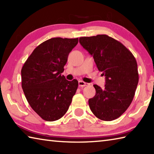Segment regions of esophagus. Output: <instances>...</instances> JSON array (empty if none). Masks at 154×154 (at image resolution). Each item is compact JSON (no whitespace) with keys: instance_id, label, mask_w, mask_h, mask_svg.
<instances>
[{"instance_id":"1","label":"esophagus","mask_w":154,"mask_h":154,"mask_svg":"<svg viewBox=\"0 0 154 154\" xmlns=\"http://www.w3.org/2000/svg\"><path fill=\"white\" fill-rule=\"evenodd\" d=\"M88 83H87V82H85L84 81H82V80H80V81H79V87H85V86H88Z\"/></svg>"}]
</instances>
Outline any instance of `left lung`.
Masks as SVG:
<instances>
[{"label":"left lung","instance_id":"left-lung-1","mask_svg":"<svg viewBox=\"0 0 154 154\" xmlns=\"http://www.w3.org/2000/svg\"><path fill=\"white\" fill-rule=\"evenodd\" d=\"M79 42L106 76L103 89L93 85L96 95L88 100L90 109L100 120L116 119L130 106L135 93L139 82L136 59L125 46L106 34L80 37Z\"/></svg>","mask_w":154,"mask_h":154}]
</instances>
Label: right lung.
I'll use <instances>...</instances> for the list:
<instances>
[{"instance_id":"1","label":"right lung","mask_w":154,"mask_h":154,"mask_svg":"<svg viewBox=\"0 0 154 154\" xmlns=\"http://www.w3.org/2000/svg\"><path fill=\"white\" fill-rule=\"evenodd\" d=\"M79 38H53L35 48L21 69V87L28 103L46 121L63 117L79 86L68 81L61 73L67 57Z\"/></svg>"}]
</instances>
